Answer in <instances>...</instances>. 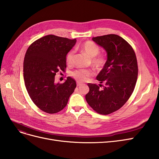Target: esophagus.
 Instances as JSON below:
<instances>
[{
  "label": "esophagus",
  "instance_id": "34e87169",
  "mask_svg": "<svg viewBox=\"0 0 159 159\" xmlns=\"http://www.w3.org/2000/svg\"><path fill=\"white\" fill-rule=\"evenodd\" d=\"M81 85V83H80V82H77V85L78 86H80V85Z\"/></svg>",
  "mask_w": 159,
  "mask_h": 159
}]
</instances>
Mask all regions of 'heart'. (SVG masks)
Listing matches in <instances>:
<instances>
[{"instance_id": "heart-1", "label": "heart", "mask_w": 159, "mask_h": 159, "mask_svg": "<svg viewBox=\"0 0 159 159\" xmlns=\"http://www.w3.org/2000/svg\"><path fill=\"white\" fill-rule=\"evenodd\" d=\"M85 54L88 56L91 59V63L96 69L100 70L103 68L106 63V58L103 56H98L100 52L99 47L91 41H87L82 44L81 47ZM73 58V52H69L66 56V62L68 64L71 63ZM71 75L80 82H83L87 80L90 76L93 74V72L91 70L89 69H80L71 72Z\"/></svg>"}]
</instances>
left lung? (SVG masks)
<instances>
[{
    "mask_svg": "<svg viewBox=\"0 0 159 159\" xmlns=\"http://www.w3.org/2000/svg\"><path fill=\"white\" fill-rule=\"evenodd\" d=\"M92 40L107 52L105 65L97 76L105 86L101 89L94 84H88L89 91L85 99L96 112L108 115L116 111L125 103L135 87L138 66L133 48L116 34L94 37Z\"/></svg>",
    "mask_w": 159,
    "mask_h": 159,
    "instance_id": "left-lung-1",
    "label": "left lung"
}]
</instances>
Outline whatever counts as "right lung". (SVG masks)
<instances>
[{
	"label": "right lung",
	"mask_w": 159,
	"mask_h": 159,
	"mask_svg": "<svg viewBox=\"0 0 159 159\" xmlns=\"http://www.w3.org/2000/svg\"><path fill=\"white\" fill-rule=\"evenodd\" d=\"M75 42L76 39L51 34L28 47L24 60V80L32 101L43 111H60L76 88L75 80L70 77L63 84L54 82L57 72L65 71L66 55Z\"/></svg>",
	"instance_id": "obj_1"
}]
</instances>
